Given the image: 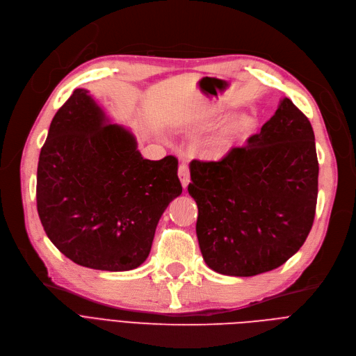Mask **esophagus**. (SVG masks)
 I'll return each instance as SVG.
<instances>
[{
	"label": "esophagus",
	"mask_w": 356,
	"mask_h": 356,
	"mask_svg": "<svg viewBox=\"0 0 356 356\" xmlns=\"http://www.w3.org/2000/svg\"><path fill=\"white\" fill-rule=\"evenodd\" d=\"M177 175H179V179H180V183L183 188L186 189L188 188V184L191 181V172H189V165L186 163H181L179 165V170H177Z\"/></svg>",
	"instance_id": "1"
}]
</instances>
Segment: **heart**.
<instances>
[{
	"instance_id": "heart-1",
	"label": "heart",
	"mask_w": 356,
	"mask_h": 356,
	"mask_svg": "<svg viewBox=\"0 0 356 356\" xmlns=\"http://www.w3.org/2000/svg\"><path fill=\"white\" fill-rule=\"evenodd\" d=\"M255 121L250 115H236L223 125L219 133L209 141L207 154L209 159L219 160L227 156L242 140H245L254 129Z\"/></svg>"
}]
</instances>
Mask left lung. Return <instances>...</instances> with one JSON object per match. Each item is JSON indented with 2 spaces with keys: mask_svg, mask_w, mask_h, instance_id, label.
<instances>
[{
  "mask_svg": "<svg viewBox=\"0 0 356 356\" xmlns=\"http://www.w3.org/2000/svg\"><path fill=\"white\" fill-rule=\"evenodd\" d=\"M317 177L312 124L289 98L245 147L219 161L193 160L188 191L204 263L235 277L283 266L312 229Z\"/></svg>",
  "mask_w": 356,
  "mask_h": 356,
  "instance_id": "obj_1",
  "label": "left lung"
}]
</instances>
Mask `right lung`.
<instances>
[{
	"instance_id": "1",
	"label": "right lung",
	"mask_w": 356,
	"mask_h": 356,
	"mask_svg": "<svg viewBox=\"0 0 356 356\" xmlns=\"http://www.w3.org/2000/svg\"><path fill=\"white\" fill-rule=\"evenodd\" d=\"M177 159H143L136 137L74 89L56 112L37 165V212L65 257L128 271L147 259L157 223L180 196Z\"/></svg>"
}]
</instances>
